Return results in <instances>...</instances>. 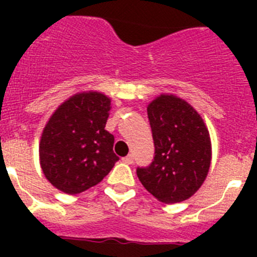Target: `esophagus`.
<instances>
[{"instance_id":"34e87169","label":"esophagus","mask_w":257,"mask_h":257,"mask_svg":"<svg viewBox=\"0 0 257 257\" xmlns=\"http://www.w3.org/2000/svg\"><path fill=\"white\" fill-rule=\"evenodd\" d=\"M122 162L127 163V165H131V163L134 162L133 154H128V156H127V157H123V158H122Z\"/></svg>"}]
</instances>
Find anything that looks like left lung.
I'll list each match as a JSON object with an SVG mask.
<instances>
[{
  "mask_svg": "<svg viewBox=\"0 0 257 257\" xmlns=\"http://www.w3.org/2000/svg\"><path fill=\"white\" fill-rule=\"evenodd\" d=\"M148 118L154 157L151 165L136 169L138 178L158 201H185L199 189L210 169L211 143L203 119L174 95L152 101Z\"/></svg>",
  "mask_w": 257,
  "mask_h": 257,
  "instance_id": "obj_1",
  "label": "left lung"
}]
</instances>
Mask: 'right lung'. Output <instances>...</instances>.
I'll list each match as a JSON object with an SVG mask.
<instances>
[{
	"label": "right lung",
	"instance_id": "right-lung-1",
	"mask_svg": "<svg viewBox=\"0 0 257 257\" xmlns=\"http://www.w3.org/2000/svg\"><path fill=\"white\" fill-rule=\"evenodd\" d=\"M110 100L100 92L74 95L45 127L40 162L47 180L61 192L78 194L100 183L119 158L114 136L104 128Z\"/></svg>",
	"mask_w": 257,
	"mask_h": 257
}]
</instances>
